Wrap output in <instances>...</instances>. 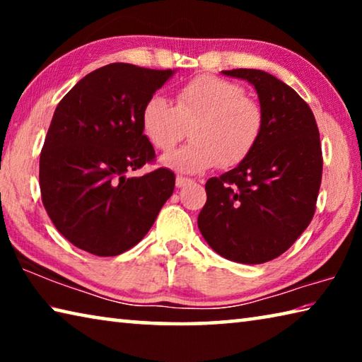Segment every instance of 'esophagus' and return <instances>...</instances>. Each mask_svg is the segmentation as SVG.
<instances>
[{
    "label": "esophagus",
    "mask_w": 362,
    "mask_h": 362,
    "mask_svg": "<svg viewBox=\"0 0 362 362\" xmlns=\"http://www.w3.org/2000/svg\"><path fill=\"white\" fill-rule=\"evenodd\" d=\"M189 182H192V179H188V177L177 175V179H175V185L179 187V188H182V187H185L187 183H189Z\"/></svg>",
    "instance_id": "34e87169"
}]
</instances>
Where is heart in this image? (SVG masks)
<instances>
[{
  "mask_svg": "<svg viewBox=\"0 0 362 362\" xmlns=\"http://www.w3.org/2000/svg\"><path fill=\"white\" fill-rule=\"evenodd\" d=\"M142 131L161 153H170L183 139L193 142L164 159L179 173L230 169L246 161L263 132V112L244 89L226 79L201 75L180 86L175 102L155 94L142 108Z\"/></svg>",
  "mask_w": 362,
  "mask_h": 362,
  "instance_id": "b5f03b06",
  "label": "heart"
}]
</instances>
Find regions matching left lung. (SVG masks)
Returning a JSON list of instances; mask_svg holds the SVG:
<instances>
[{"label":"left lung","mask_w":362,"mask_h":362,"mask_svg":"<svg viewBox=\"0 0 362 362\" xmlns=\"http://www.w3.org/2000/svg\"><path fill=\"white\" fill-rule=\"evenodd\" d=\"M259 94L263 132L246 161L206 182L198 226L225 259L265 263L284 254L316 211L322 177L320 131L302 97L267 71L236 69Z\"/></svg>","instance_id":"left-lung-1"}]
</instances>
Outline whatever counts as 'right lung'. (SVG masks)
<instances>
[{"mask_svg":"<svg viewBox=\"0 0 362 362\" xmlns=\"http://www.w3.org/2000/svg\"><path fill=\"white\" fill-rule=\"evenodd\" d=\"M173 73L110 64L59 102L40 155L41 199L60 235L78 249L99 257L126 252L173 194L175 175L166 168L126 175L155 161L140 116Z\"/></svg>","mask_w":362,"mask_h":362,"instance_id":"add662e5","label":"right lung"}]
</instances>
